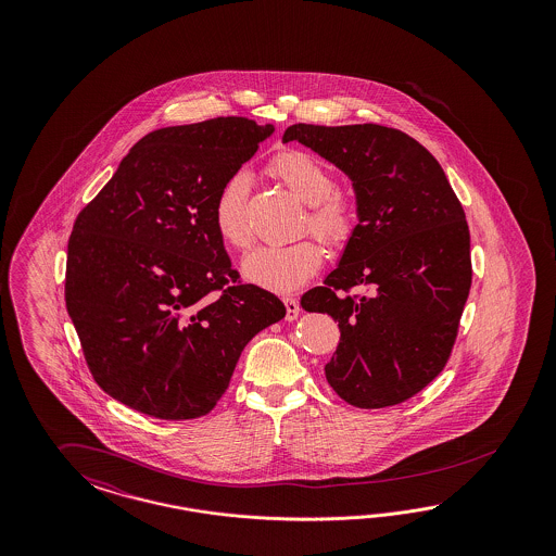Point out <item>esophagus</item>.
<instances>
[{"label": "esophagus", "mask_w": 556, "mask_h": 556, "mask_svg": "<svg viewBox=\"0 0 556 556\" xmlns=\"http://www.w3.org/2000/svg\"><path fill=\"white\" fill-rule=\"evenodd\" d=\"M283 303H286L287 320H298V316H300V303H298V300L295 298H283Z\"/></svg>", "instance_id": "obj_1"}]
</instances>
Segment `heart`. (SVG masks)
<instances>
[{
    "label": "heart",
    "instance_id": "heart-1",
    "mask_svg": "<svg viewBox=\"0 0 556 556\" xmlns=\"http://www.w3.org/2000/svg\"><path fill=\"white\" fill-rule=\"evenodd\" d=\"M267 175L287 187L305 205L302 230H312L330 249L349 244L356 230L354 202L334 187L328 167L309 152L286 149L270 156ZM247 177H230L214 202V228L219 240L236 249H249L253 235L247 218ZM324 261V249L316 238H300L283 247H258L242 263L244 277L254 286L287 293L312 279Z\"/></svg>",
    "mask_w": 556,
    "mask_h": 556
}]
</instances>
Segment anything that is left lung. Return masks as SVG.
I'll return each instance as SVG.
<instances>
[{"label":"left lung","mask_w":556,"mask_h":556,"mask_svg":"<svg viewBox=\"0 0 556 556\" xmlns=\"http://www.w3.org/2000/svg\"><path fill=\"white\" fill-rule=\"evenodd\" d=\"M289 140L342 168L356 191L358 224L340 265L300 302L338 321L326 379L354 407L402 404L455 346L472 281L465 210L437 159L402 130L293 124Z\"/></svg>","instance_id":"8db88e82"}]
</instances>
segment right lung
<instances>
[{
	"instance_id": "add662e5",
	"label": "right lung",
	"mask_w": 556,
	"mask_h": 556,
	"mask_svg": "<svg viewBox=\"0 0 556 556\" xmlns=\"http://www.w3.org/2000/svg\"><path fill=\"white\" fill-rule=\"evenodd\" d=\"M273 126L205 119L140 138L68 236L65 302L108 395L159 420L210 414L249 340L286 318L214 228L222 186Z\"/></svg>"
}]
</instances>
